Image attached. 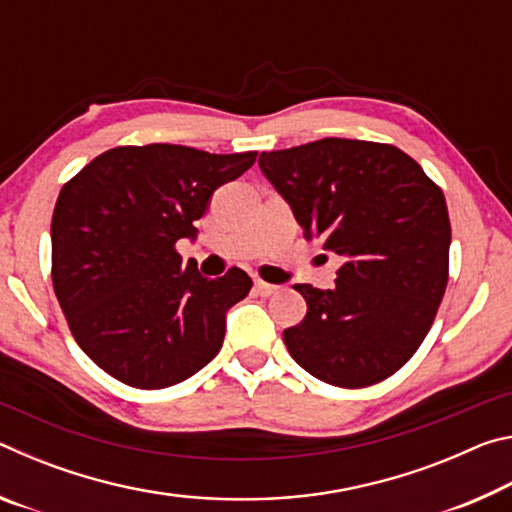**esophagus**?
Returning a JSON list of instances; mask_svg holds the SVG:
<instances>
[{
    "mask_svg": "<svg viewBox=\"0 0 512 512\" xmlns=\"http://www.w3.org/2000/svg\"><path fill=\"white\" fill-rule=\"evenodd\" d=\"M255 291L259 293V296H273L277 287H275V284L264 282V280H255Z\"/></svg>",
    "mask_w": 512,
    "mask_h": 512,
    "instance_id": "1",
    "label": "esophagus"
}]
</instances>
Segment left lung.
Returning a JSON list of instances; mask_svg holds the SVG:
<instances>
[{
	"mask_svg": "<svg viewBox=\"0 0 512 512\" xmlns=\"http://www.w3.org/2000/svg\"><path fill=\"white\" fill-rule=\"evenodd\" d=\"M307 239L343 257L334 289L296 284L307 316L284 329L298 366L363 388L409 361L445 296L452 228L445 196L391 144L325 137L259 155Z\"/></svg>",
	"mask_w": 512,
	"mask_h": 512,
	"instance_id": "obj_1",
	"label": "left lung"
}]
</instances>
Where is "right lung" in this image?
Masks as SVG:
<instances>
[{"label": "right lung", "instance_id": "1", "mask_svg": "<svg viewBox=\"0 0 512 512\" xmlns=\"http://www.w3.org/2000/svg\"><path fill=\"white\" fill-rule=\"evenodd\" d=\"M255 151L216 155L178 144L117 146L60 189L51 280L81 350L133 388L180 384L221 350L225 314L248 296L241 268L203 277L176 241Z\"/></svg>", "mask_w": 512, "mask_h": 512}]
</instances>
